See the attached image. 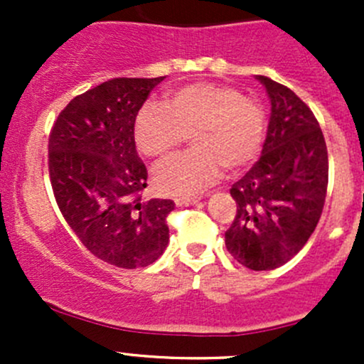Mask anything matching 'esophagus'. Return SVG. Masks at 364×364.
I'll return each instance as SVG.
<instances>
[{
	"mask_svg": "<svg viewBox=\"0 0 364 364\" xmlns=\"http://www.w3.org/2000/svg\"><path fill=\"white\" fill-rule=\"evenodd\" d=\"M178 205H196L200 203L199 197H179V199H174Z\"/></svg>",
	"mask_w": 364,
	"mask_h": 364,
	"instance_id": "1",
	"label": "esophagus"
}]
</instances>
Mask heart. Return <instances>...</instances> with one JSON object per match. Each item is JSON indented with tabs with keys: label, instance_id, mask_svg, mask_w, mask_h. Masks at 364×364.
<instances>
[{
	"label": "heart",
	"instance_id": "1",
	"mask_svg": "<svg viewBox=\"0 0 364 364\" xmlns=\"http://www.w3.org/2000/svg\"><path fill=\"white\" fill-rule=\"evenodd\" d=\"M192 135V151L155 168V186L167 196H193L215 183L225 165L247 167L264 139V111L236 87L188 84L167 102H146L134 124L135 144L151 159L174 153Z\"/></svg>",
	"mask_w": 364,
	"mask_h": 364
}]
</instances>
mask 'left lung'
I'll return each mask as SVG.
<instances>
[{"label": "left lung", "instance_id": "left-lung-1", "mask_svg": "<svg viewBox=\"0 0 364 364\" xmlns=\"http://www.w3.org/2000/svg\"><path fill=\"white\" fill-rule=\"evenodd\" d=\"M255 79L271 102L262 153L232 185L237 211L225 232L230 255L253 271L284 266L317 227L328 190V149L314 112L292 90Z\"/></svg>", "mask_w": 364, "mask_h": 364}]
</instances>
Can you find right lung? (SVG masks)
<instances>
[{
    "instance_id": "right-lung-1",
    "label": "right lung",
    "mask_w": 364,
    "mask_h": 364,
    "mask_svg": "<svg viewBox=\"0 0 364 364\" xmlns=\"http://www.w3.org/2000/svg\"><path fill=\"white\" fill-rule=\"evenodd\" d=\"M164 77L107 80L73 98L49 137V174L61 215L95 257L124 269L146 267L168 245L174 200L142 199L148 171L134 124Z\"/></svg>"
}]
</instances>
